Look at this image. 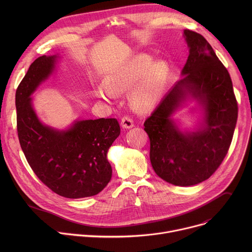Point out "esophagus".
Segmentation results:
<instances>
[{"label": "esophagus", "mask_w": 252, "mask_h": 252, "mask_svg": "<svg viewBox=\"0 0 252 252\" xmlns=\"http://www.w3.org/2000/svg\"><path fill=\"white\" fill-rule=\"evenodd\" d=\"M121 125L124 128H131L134 126L132 119L130 117H127V116L123 117V119L121 121Z\"/></svg>", "instance_id": "1"}]
</instances>
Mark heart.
<instances>
[{"mask_svg": "<svg viewBox=\"0 0 252 252\" xmlns=\"http://www.w3.org/2000/svg\"><path fill=\"white\" fill-rule=\"evenodd\" d=\"M169 76V66L163 62H156L148 54L131 58L116 73L94 88V95L104 101H113L118 93L131 90V103L138 109L155 106L162 97Z\"/></svg>", "mask_w": 252, "mask_h": 252, "instance_id": "heart-1", "label": "heart"}]
</instances>
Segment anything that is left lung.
<instances>
[{"instance_id":"left-lung-1","label":"left lung","mask_w":252,"mask_h":252,"mask_svg":"<svg viewBox=\"0 0 252 252\" xmlns=\"http://www.w3.org/2000/svg\"><path fill=\"white\" fill-rule=\"evenodd\" d=\"M189 49L182 79L163 96L145 122L151 141L150 158L166 183L190 187L219 168L232 140L237 101L228 70L198 32L184 31ZM195 100L204 117L193 131L183 132L172 116L187 101Z\"/></svg>"}]
</instances>
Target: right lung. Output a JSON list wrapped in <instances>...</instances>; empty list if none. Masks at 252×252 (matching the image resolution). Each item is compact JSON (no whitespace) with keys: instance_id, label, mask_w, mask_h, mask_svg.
Returning <instances> with one entry per match:
<instances>
[{"instance_id":"obj_1","label":"right lung","mask_w":252,"mask_h":252,"mask_svg":"<svg viewBox=\"0 0 252 252\" xmlns=\"http://www.w3.org/2000/svg\"><path fill=\"white\" fill-rule=\"evenodd\" d=\"M59 56H42L16 92L17 129L24 155L40 181L57 194L83 198L100 192L112 178L107 152L121 133L116 119L76 121L66 129L44 125L31 95L55 70Z\"/></svg>"}]
</instances>
